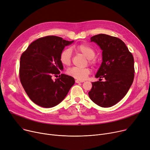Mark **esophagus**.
<instances>
[{"instance_id":"34e87169","label":"esophagus","mask_w":150,"mask_h":150,"mask_svg":"<svg viewBox=\"0 0 150 150\" xmlns=\"http://www.w3.org/2000/svg\"><path fill=\"white\" fill-rule=\"evenodd\" d=\"M84 81H82V80H75V83H83Z\"/></svg>"}]
</instances>
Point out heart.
<instances>
[{"label":"heart","instance_id":"1","mask_svg":"<svg viewBox=\"0 0 150 150\" xmlns=\"http://www.w3.org/2000/svg\"><path fill=\"white\" fill-rule=\"evenodd\" d=\"M74 49L78 52L83 54L88 59V62L92 66H96L97 60L95 58L96 52L92 47L87 44H80L74 47ZM72 53L69 48L63 49L59 54V61L63 66H68L70 64L72 61ZM91 69L89 67L78 68L74 67L67 70V74L70 76H72L77 80H83L91 74Z\"/></svg>","mask_w":150,"mask_h":150}]
</instances>
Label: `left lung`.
I'll return each mask as SVG.
<instances>
[{
  "mask_svg": "<svg viewBox=\"0 0 150 150\" xmlns=\"http://www.w3.org/2000/svg\"><path fill=\"white\" fill-rule=\"evenodd\" d=\"M91 39L103 50V62L96 75L100 79L92 83L89 96L101 107H111L125 96L132 84L135 71L134 58L119 38L98 34ZM102 79L105 80L101 82Z\"/></svg>",
  "mask_w": 150,
  "mask_h": 150,
  "instance_id": "obj_1",
  "label": "left lung"
}]
</instances>
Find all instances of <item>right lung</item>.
<instances>
[{"instance_id": "add662e5", "label": "right lung", "mask_w": 150, "mask_h": 150, "mask_svg": "<svg viewBox=\"0 0 150 150\" xmlns=\"http://www.w3.org/2000/svg\"><path fill=\"white\" fill-rule=\"evenodd\" d=\"M72 41L56 36H47L31 42L20 58L19 78L22 87L33 102L44 108H52L64 100L74 84L72 76L60 75L63 66L61 52ZM59 78L55 81L53 75Z\"/></svg>"}]
</instances>
